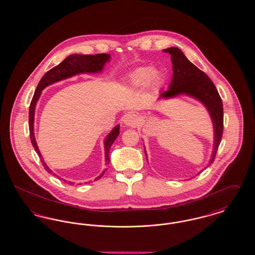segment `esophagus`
I'll return each instance as SVG.
<instances>
[{"mask_svg": "<svg viewBox=\"0 0 255 255\" xmlns=\"http://www.w3.org/2000/svg\"><path fill=\"white\" fill-rule=\"evenodd\" d=\"M138 123H139V119L134 114H129L124 119V124L129 127H135L138 125Z\"/></svg>", "mask_w": 255, "mask_h": 255, "instance_id": "1", "label": "esophagus"}]
</instances>
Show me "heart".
Wrapping results in <instances>:
<instances>
[{
	"label": "heart",
	"instance_id": "obj_1",
	"mask_svg": "<svg viewBox=\"0 0 255 255\" xmlns=\"http://www.w3.org/2000/svg\"><path fill=\"white\" fill-rule=\"evenodd\" d=\"M159 74L151 67H141L131 73L127 81L129 89L142 88L148 82L150 85L156 86L159 82Z\"/></svg>",
	"mask_w": 255,
	"mask_h": 255
}]
</instances>
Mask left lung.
Here are the masks:
<instances>
[{"label": "left lung", "instance_id": "8db88e82", "mask_svg": "<svg viewBox=\"0 0 255 255\" xmlns=\"http://www.w3.org/2000/svg\"><path fill=\"white\" fill-rule=\"evenodd\" d=\"M163 51L171 55L173 77L169 89L161 93L158 98H172L180 95H186L194 97L206 106L214 128V146L211 159L208 163L209 166L214 161L223 135L224 110L222 99L210 78L188 60L181 49L172 47L163 49ZM144 152L147 157L146 151Z\"/></svg>", "mask_w": 255, "mask_h": 255}]
</instances>
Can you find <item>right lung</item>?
<instances>
[{
    "label": "right lung",
    "mask_w": 255,
    "mask_h": 255,
    "mask_svg": "<svg viewBox=\"0 0 255 255\" xmlns=\"http://www.w3.org/2000/svg\"><path fill=\"white\" fill-rule=\"evenodd\" d=\"M110 57H111L110 54H107V53H99V54H95V55H85V54H72V55H69L66 59L62 61L58 66L52 68L51 70H49L48 73H45V75L42 77V79L38 83L36 91L34 93V96L32 97V100L30 102V106H29V115H28L29 135H30V140H31L32 146L34 147L39 158H41V161H42V164H43L44 168L50 174L52 173V171L49 169V166L44 161L43 157H42V155H41V153L38 149L35 136H34V130H33L35 106H36L37 101H38L39 97L41 96L42 91L50 84H53V83L61 81L63 79L72 77L73 75H76V74H79V73H100L103 70V67L106 64V62H109ZM119 133H120V125L116 126L111 131V133L107 135V137L104 141L105 160H106L107 165L110 163V148H111L112 144L114 143V141L116 140V138L118 137ZM106 170H107V168L105 169V171ZM105 171H103L96 180L100 179L104 175ZM53 175H55V174H53ZM65 182H67V181H65ZM68 183L73 185L74 182H69Z\"/></svg>",
    "instance_id": "obj_1"
}]
</instances>
